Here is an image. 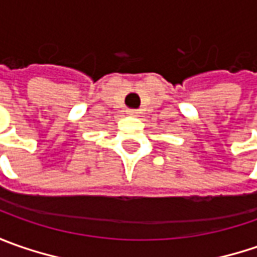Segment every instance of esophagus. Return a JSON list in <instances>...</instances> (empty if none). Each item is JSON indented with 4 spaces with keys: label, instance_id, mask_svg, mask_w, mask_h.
<instances>
[{
    "label": "esophagus",
    "instance_id": "esophagus-1",
    "mask_svg": "<svg viewBox=\"0 0 257 257\" xmlns=\"http://www.w3.org/2000/svg\"><path fill=\"white\" fill-rule=\"evenodd\" d=\"M128 115H132V117H139L140 115V111L139 110H128Z\"/></svg>",
    "mask_w": 257,
    "mask_h": 257
}]
</instances>
